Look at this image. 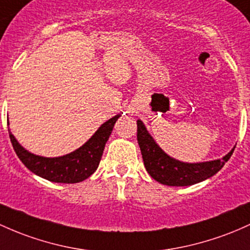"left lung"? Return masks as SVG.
Masks as SVG:
<instances>
[{"instance_id":"1","label":"left lung","mask_w":250,"mask_h":250,"mask_svg":"<svg viewBox=\"0 0 250 250\" xmlns=\"http://www.w3.org/2000/svg\"><path fill=\"white\" fill-rule=\"evenodd\" d=\"M138 142L145 167L153 179L168 186H188L216 174L231 156L234 149L221 160L186 164L171 158L148 134L144 123L138 120Z\"/></svg>"}]
</instances>
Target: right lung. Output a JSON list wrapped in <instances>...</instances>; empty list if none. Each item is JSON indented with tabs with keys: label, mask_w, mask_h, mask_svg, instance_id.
Wrapping results in <instances>:
<instances>
[{
	"label": "right lung",
	"mask_w": 250,
	"mask_h": 250,
	"mask_svg": "<svg viewBox=\"0 0 250 250\" xmlns=\"http://www.w3.org/2000/svg\"><path fill=\"white\" fill-rule=\"evenodd\" d=\"M119 117L120 115H116L106 121L98 128V130L86 144H84L75 152L59 158H43V156L32 154L19 145L10 131L9 138L16 155L33 173L54 183H79L89 178L97 169L102 158L104 146Z\"/></svg>",
	"instance_id": "obj_1"
}]
</instances>
